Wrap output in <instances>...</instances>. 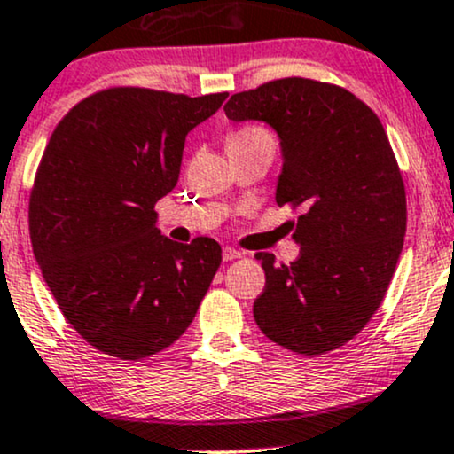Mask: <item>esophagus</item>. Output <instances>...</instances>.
I'll list each match as a JSON object with an SVG mask.
<instances>
[{"label":"esophagus","instance_id":"esophagus-1","mask_svg":"<svg viewBox=\"0 0 454 454\" xmlns=\"http://www.w3.org/2000/svg\"><path fill=\"white\" fill-rule=\"evenodd\" d=\"M222 258L226 260V262H231V260L241 258V252H239V249H234V247H223L222 249Z\"/></svg>","mask_w":454,"mask_h":454}]
</instances>
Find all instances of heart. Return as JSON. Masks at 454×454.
I'll return each instance as SVG.
<instances>
[{"label": "heart", "mask_w": 454, "mask_h": 454, "mask_svg": "<svg viewBox=\"0 0 454 454\" xmlns=\"http://www.w3.org/2000/svg\"><path fill=\"white\" fill-rule=\"evenodd\" d=\"M243 147H270L275 149V134L267 126L260 123H243L234 128L226 137V149Z\"/></svg>", "instance_id": "heart-1"}]
</instances>
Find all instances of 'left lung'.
<instances>
[{
  "label": "left lung",
  "mask_w": 454,
  "mask_h": 454,
  "mask_svg": "<svg viewBox=\"0 0 454 454\" xmlns=\"http://www.w3.org/2000/svg\"><path fill=\"white\" fill-rule=\"evenodd\" d=\"M232 121L260 119L278 129L284 170L279 207L301 209L294 262L260 252L264 284L254 301L270 341L305 356L343 346L382 305L403 247L408 205L382 121L333 82L288 76L234 93Z\"/></svg>",
  "instance_id": "left-lung-1"
}]
</instances>
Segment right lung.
<instances>
[{
  "mask_svg": "<svg viewBox=\"0 0 454 454\" xmlns=\"http://www.w3.org/2000/svg\"><path fill=\"white\" fill-rule=\"evenodd\" d=\"M226 96L108 87L51 134L29 194L31 247L61 314L102 354L138 361L173 346L220 269L215 239L161 237L153 207L179 181L187 132Z\"/></svg>",
  "mask_w": 454,
  "mask_h": 454,
  "instance_id": "1",
  "label": "right lung"
}]
</instances>
